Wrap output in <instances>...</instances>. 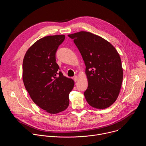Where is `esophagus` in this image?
<instances>
[{"label":"esophagus","mask_w":146,"mask_h":146,"mask_svg":"<svg viewBox=\"0 0 146 146\" xmlns=\"http://www.w3.org/2000/svg\"><path fill=\"white\" fill-rule=\"evenodd\" d=\"M73 79H74V81H75V82H76V81H77V80H78V77H77V76H74Z\"/></svg>","instance_id":"34e87169"}]
</instances>
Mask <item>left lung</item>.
I'll use <instances>...</instances> for the list:
<instances>
[{"label":"left lung","instance_id":"8db88e82","mask_svg":"<svg viewBox=\"0 0 146 146\" xmlns=\"http://www.w3.org/2000/svg\"><path fill=\"white\" fill-rule=\"evenodd\" d=\"M68 36L74 39L86 66V100L98 109L110 107L117 100L122 82L123 70L118 52L108 41L91 32L81 31Z\"/></svg>","mask_w":146,"mask_h":146}]
</instances>
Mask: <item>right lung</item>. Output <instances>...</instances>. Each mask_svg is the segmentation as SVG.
I'll return each mask as SVG.
<instances>
[{
	"label": "right lung",
	"instance_id": "obj_1",
	"mask_svg": "<svg viewBox=\"0 0 146 146\" xmlns=\"http://www.w3.org/2000/svg\"><path fill=\"white\" fill-rule=\"evenodd\" d=\"M64 35L47 36L33 43L23 60V80L33 102L46 112L55 114L65 110L73 80L58 73L55 53Z\"/></svg>",
	"mask_w": 146,
	"mask_h": 146
}]
</instances>
